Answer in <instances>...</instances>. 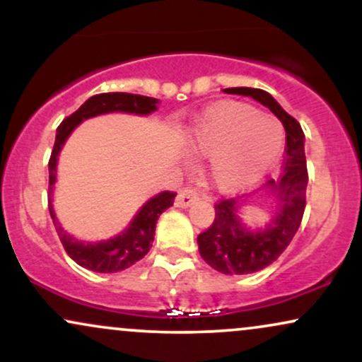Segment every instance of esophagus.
Masks as SVG:
<instances>
[{"label": "esophagus", "instance_id": "esophagus-1", "mask_svg": "<svg viewBox=\"0 0 362 362\" xmlns=\"http://www.w3.org/2000/svg\"><path fill=\"white\" fill-rule=\"evenodd\" d=\"M197 199V192L192 187H185V189L178 190L177 197H175V206L177 207H189L192 202Z\"/></svg>", "mask_w": 362, "mask_h": 362}]
</instances>
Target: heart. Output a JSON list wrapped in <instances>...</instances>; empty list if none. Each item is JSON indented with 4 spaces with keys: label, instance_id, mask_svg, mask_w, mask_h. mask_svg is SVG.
<instances>
[{
    "label": "heart",
    "instance_id": "obj_1",
    "mask_svg": "<svg viewBox=\"0 0 362 362\" xmlns=\"http://www.w3.org/2000/svg\"><path fill=\"white\" fill-rule=\"evenodd\" d=\"M284 139L279 119L245 103H223L195 122L189 148L207 158L209 184L223 194H235L255 185L276 167Z\"/></svg>",
    "mask_w": 362,
    "mask_h": 362
}]
</instances>
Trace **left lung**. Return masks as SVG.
I'll return each mask as SVG.
<instances>
[{
    "label": "left lung",
    "mask_w": 362,
    "mask_h": 362,
    "mask_svg": "<svg viewBox=\"0 0 362 362\" xmlns=\"http://www.w3.org/2000/svg\"><path fill=\"white\" fill-rule=\"evenodd\" d=\"M224 93L243 95L267 107L286 129V160L281 180L267 182V192L272 195L274 207L264 226H248L243 221V211L248 197L228 199L214 206L216 218L211 228L197 236L199 253L214 271L228 276L253 274L271 265L288 248L300 228L306 206L305 134L298 124L276 98L259 88H226Z\"/></svg>",
    "instance_id": "left-lung-1"
}]
</instances>
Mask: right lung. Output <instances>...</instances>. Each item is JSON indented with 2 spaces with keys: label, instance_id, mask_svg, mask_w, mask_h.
I'll return each mask as SVG.
<instances>
[{
  "label": "right lung",
  "instance_id": "1",
  "mask_svg": "<svg viewBox=\"0 0 362 362\" xmlns=\"http://www.w3.org/2000/svg\"><path fill=\"white\" fill-rule=\"evenodd\" d=\"M158 98L143 97V95L132 93H100L93 95L78 109L74 114L69 115L61 122L56 131V143H54L51 160H49V213L56 226L57 235H59L62 247L68 252V255L81 267L88 271L100 274H114L124 269L131 267L136 262L143 259L151 248L153 240H155L156 221L163 211L173 206V199L177 194L163 192L153 195L148 199L139 211L136 213L131 223L127 224L126 230L120 231L119 235L110 236L107 240H98V242H86V240H78L76 236L62 228L57 219L56 211L52 204L54 185L57 178V158H59L61 149L64 148L71 132L76 129L83 120H88L98 115L105 114H134V115H149L158 110Z\"/></svg>",
  "mask_w": 362,
  "mask_h": 362
}]
</instances>
